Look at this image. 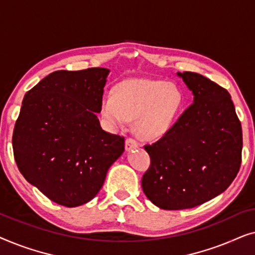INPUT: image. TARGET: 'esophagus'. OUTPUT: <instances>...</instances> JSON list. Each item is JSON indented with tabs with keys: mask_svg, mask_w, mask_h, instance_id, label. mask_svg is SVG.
I'll use <instances>...</instances> for the list:
<instances>
[{
	"mask_svg": "<svg viewBox=\"0 0 255 255\" xmlns=\"http://www.w3.org/2000/svg\"><path fill=\"white\" fill-rule=\"evenodd\" d=\"M138 147V142L134 140V139H132V138H128L127 140H125V149H127V151L128 152V151H132V149H134V148H137Z\"/></svg>",
	"mask_w": 255,
	"mask_h": 255,
	"instance_id": "1",
	"label": "esophagus"
}]
</instances>
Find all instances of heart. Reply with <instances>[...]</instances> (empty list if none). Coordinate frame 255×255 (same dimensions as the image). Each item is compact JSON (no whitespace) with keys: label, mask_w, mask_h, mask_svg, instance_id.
<instances>
[{"label":"heart","mask_w":255,"mask_h":255,"mask_svg":"<svg viewBox=\"0 0 255 255\" xmlns=\"http://www.w3.org/2000/svg\"><path fill=\"white\" fill-rule=\"evenodd\" d=\"M182 102V92L172 82L130 79L118 83L113 96L103 97L100 113L115 130L135 120L134 131L138 137L155 141L173 128Z\"/></svg>","instance_id":"heart-1"}]
</instances>
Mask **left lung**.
<instances>
[{"instance_id": "left-lung-1", "label": "left lung", "mask_w": 255, "mask_h": 255, "mask_svg": "<svg viewBox=\"0 0 255 255\" xmlns=\"http://www.w3.org/2000/svg\"><path fill=\"white\" fill-rule=\"evenodd\" d=\"M176 74L193 93V104L168 133L144 146L151 166L142 190L163 210L194 208L218 196L242 163V124L228 90L197 73Z\"/></svg>"}]
</instances>
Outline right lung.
I'll list each match as a JSON object with an SVG mask.
<instances>
[{
    "mask_svg": "<svg viewBox=\"0 0 255 255\" xmlns=\"http://www.w3.org/2000/svg\"><path fill=\"white\" fill-rule=\"evenodd\" d=\"M109 73L101 67L51 73L25 94L13 128L19 172L67 208L93 200L124 152V138L104 131L96 115Z\"/></svg>",
    "mask_w": 255,
    "mask_h": 255,
    "instance_id": "add662e5",
    "label": "right lung"
}]
</instances>
